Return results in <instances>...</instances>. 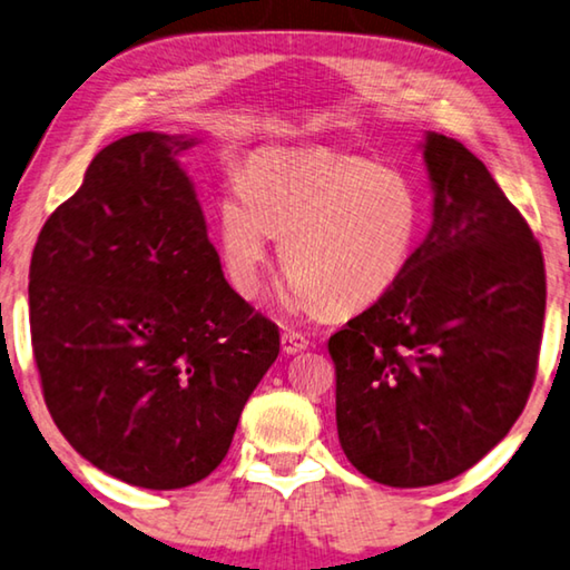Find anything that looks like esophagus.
Instances as JSON below:
<instances>
[{
    "label": "esophagus",
    "mask_w": 570,
    "mask_h": 570,
    "mask_svg": "<svg viewBox=\"0 0 570 570\" xmlns=\"http://www.w3.org/2000/svg\"><path fill=\"white\" fill-rule=\"evenodd\" d=\"M279 341H283V351L287 353V356H293V353H301L311 346L307 335L301 331H293V328H285L283 335H279Z\"/></svg>",
    "instance_id": "34e87169"
}]
</instances>
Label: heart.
Listing matches in <instances>:
<instances>
[{
	"label": "heart",
	"mask_w": 570,
	"mask_h": 570,
	"mask_svg": "<svg viewBox=\"0 0 570 570\" xmlns=\"http://www.w3.org/2000/svg\"><path fill=\"white\" fill-rule=\"evenodd\" d=\"M422 229V197L396 166L331 148L259 151L219 202V249L245 297L263 287L279 237V303L297 313H351L394 287Z\"/></svg>",
	"instance_id": "1"
}]
</instances>
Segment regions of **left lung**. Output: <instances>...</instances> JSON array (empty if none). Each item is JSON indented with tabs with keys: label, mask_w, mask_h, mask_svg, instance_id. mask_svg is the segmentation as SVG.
Here are the masks:
<instances>
[{
	"label": "left lung",
	"mask_w": 570,
	"mask_h": 570,
	"mask_svg": "<svg viewBox=\"0 0 570 570\" xmlns=\"http://www.w3.org/2000/svg\"><path fill=\"white\" fill-rule=\"evenodd\" d=\"M434 222L386 295L331 335L335 422L389 488L468 472L525 409L546 315L533 229L478 156L429 134Z\"/></svg>",
	"instance_id": "1"
}]
</instances>
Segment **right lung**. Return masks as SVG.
<instances>
[{
    "label": "right lung",
    "mask_w": 570,
    "mask_h": 570,
    "mask_svg": "<svg viewBox=\"0 0 570 570\" xmlns=\"http://www.w3.org/2000/svg\"><path fill=\"white\" fill-rule=\"evenodd\" d=\"M144 130L92 158L30 265V333L45 404L98 470L179 490L227 454L279 353L277 325L224 279L179 154Z\"/></svg>",
    "instance_id": "add662e5"
}]
</instances>
